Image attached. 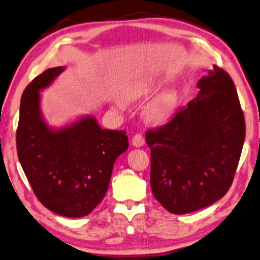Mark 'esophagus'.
<instances>
[{
    "label": "esophagus",
    "mask_w": 260,
    "mask_h": 260,
    "mask_svg": "<svg viewBox=\"0 0 260 260\" xmlns=\"http://www.w3.org/2000/svg\"><path fill=\"white\" fill-rule=\"evenodd\" d=\"M131 143H133L134 147H136V148L143 147V145H144V138L141 134H137L133 137V141H131Z\"/></svg>",
    "instance_id": "34e87169"
}]
</instances>
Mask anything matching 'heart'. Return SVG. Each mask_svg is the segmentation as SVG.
Listing matches in <instances>:
<instances>
[{
    "instance_id": "obj_1",
    "label": "heart",
    "mask_w": 260,
    "mask_h": 260,
    "mask_svg": "<svg viewBox=\"0 0 260 260\" xmlns=\"http://www.w3.org/2000/svg\"><path fill=\"white\" fill-rule=\"evenodd\" d=\"M152 91H154V87L151 83L147 80L137 81L126 88V91L124 92V99L129 103L138 102L148 98ZM177 104H179V97L175 92H166L148 106L145 111V118L149 123L156 124V125L169 122L175 115Z\"/></svg>"
}]
</instances>
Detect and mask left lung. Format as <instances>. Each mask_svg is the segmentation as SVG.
<instances>
[{"label":"left lung","instance_id":"1","mask_svg":"<svg viewBox=\"0 0 260 260\" xmlns=\"http://www.w3.org/2000/svg\"><path fill=\"white\" fill-rule=\"evenodd\" d=\"M198 97L159 129L145 135L151 150L154 197L173 214L221 199L233 182L245 141V118L233 80L213 66Z\"/></svg>","mask_w":260,"mask_h":260}]
</instances>
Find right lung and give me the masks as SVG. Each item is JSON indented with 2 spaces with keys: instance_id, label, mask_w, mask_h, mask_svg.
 Wrapping results in <instances>:
<instances>
[{
  "instance_id": "right-lung-1",
  "label": "right lung",
  "mask_w": 260,
  "mask_h": 260,
  "mask_svg": "<svg viewBox=\"0 0 260 260\" xmlns=\"http://www.w3.org/2000/svg\"><path fill=\"white\" fill-rule=\"evenodd\" d=\"M63 71V66L46 70L24 88L16 148L39 201L59 215L81 218L104 199L115 161L129 142L125 131L102 129L93 116L60 129L45 122L40 92Z\"/></svg>"
}]
</instances>
